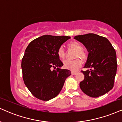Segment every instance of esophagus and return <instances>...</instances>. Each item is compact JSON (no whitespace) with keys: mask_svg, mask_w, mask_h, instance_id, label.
<instances>
[{"mask_svg":"<svg viewBox=\"0 0 122 122\" xmlns=\"http://www.w3.org/2000/svg\"><path fill=\"white\" fill-rule=\"evenodd\" d=\"M71 73H72V75H75L76 74V73H77V72H75V71H72Z\"/></svg>","mask_w":122,"mask_h":122,"instance_id":"obj_1","label":"esophagus"}]
</instances>
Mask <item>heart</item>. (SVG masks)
I'll list each match as a JSON object with an SVG mask.
<instances>
[{
	"label": "heart",
	"instance_id": "1",
	"mask_svg": "<svg viewBox=\"0 0 122 122\" xmlns=\"http://www.w3.org/2000/svg\"><path fill=\"white\" fill-rule=\"evenodd\" d=\"M68 46L70 49L75 51V58H80L83 61H86L88 58V55L83 50L82 46L80 43L77 41H72L68 43ZM57 54L61 59H64L65 58V51L62 46L58 48ZM80 59L77 58L73 61H65L63 62L64 67L72 71H76L82 64V61Z\"/></svg>",
	"mask_w": 122,
	"mask_h": 122
}]
</instances>
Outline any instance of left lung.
Instances as JSON below:
<instances>
[{
	"mask_svg": "<svg viewBox=\"0 0 122 122\" xmlns=\"http://www.w3.org/2000/svg\"><path fill=\"white\" fill-rule=\"evenodd\" d=\"M75 40L82 43L89 54L84 68V80L80 87L86 95L98 97L106 94L114 86L117 70L115 49L107 38L93 33L76 36Z\"/></svg>",
	"mask_w": 122,
	"mask_h": 122,
	"instance_id": "8db88e82",
	"label": "left lung"
}]
</instances>
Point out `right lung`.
<instances>
[{"label": "right lung", "mask_w": 122, "mask_h": 122, "mask_svg": "<svg viewBox=\"0 0 122 122\" xmlns=\"http://www.w3.org/2000/svg\"><path fill=\"white\" fill-rule=\"evenodd\" d=\"M70 38L44 35L33 40L25 50L21 61L22 78L37 98L49 101L56 97L71 75V71L60 68L63 64L57 54L58 48Z\"/></svg>", "instance_id": "obj_1"}]
</instances>
